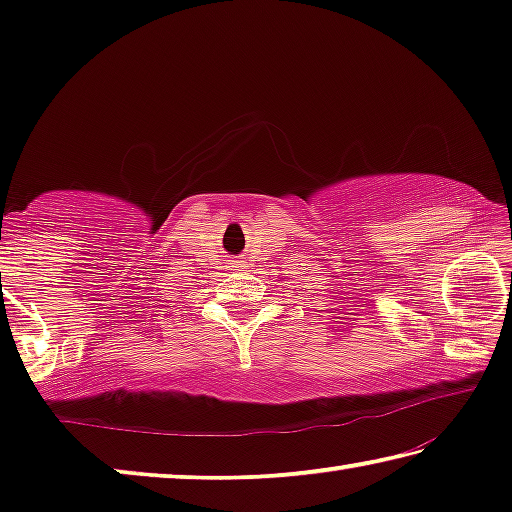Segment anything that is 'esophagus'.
<instances>
[{"instance_id": "obj_1", "label": "esophagus", "mask_w": 512, "mask_h": 512, "mask_svg": "<svg viewBox=\"0 0 512 512\" xmlns=\"http://www.w3.org/2000/svg\"><path fill=\"white\" fill-rule=\"evenodd\" d=\"M232 264H235V271H239V264H241V262H232Z\"/></svg>"}]
</instances>
